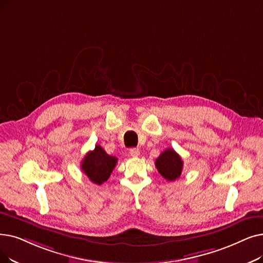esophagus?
Returning a JSON list of instances; mask_svg holds the SVG:
<instances>
[{"mask_svg": "<svg viewBox=\"0 0 263 263\" xmlns=\"http://www.w3.org/2000/svg\"><path fill=\"white\" fill-rule=\"evenodd\" d=\"M129 153H130V155L132 157H139L140 156V149H139V148H131Z\"/></svg>", "mask_w": 263, "mask_h": 263, "instance_id": "obj_1", "label": "esophagus"}]
</instances>
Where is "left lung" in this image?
Returning a JSON list of instances; mask_svg holds the SVG:
<instances>
[{"instance_id": "left-lung-1", "label": "left lung", "mask_w": 263, "mask_h": 263, "mask_svg": "<svg viewBox=\"0 0 263 263\" xmlns=\"http://www.w3.org/2000/svg\"><path fill=\"white\" fill-rule=\"evenodd\" d=\"M155 164L158 172L162 175L163 178L172 181L180 176L184 162L174 149L167 148L157 158Z\"/></svg>"}]
</instances>
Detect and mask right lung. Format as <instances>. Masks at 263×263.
<instances>
[{"instance_id": "obj_1", "label": "right lung", "mask_w": 263, "mask_h": 263, "mask_svg": "<svg viewBox=\"0 0 263 263\" xmlns=\"http://www.w3.org/2000/svg\"><path fill=\"white\" fill-rule=\"evenodd\" d=\"M117 160L116 157L107 155L100 145H96L93 151L86 154L81 167L91 181L102 185L110 176Z\"/></svg>"}]
</instances>
